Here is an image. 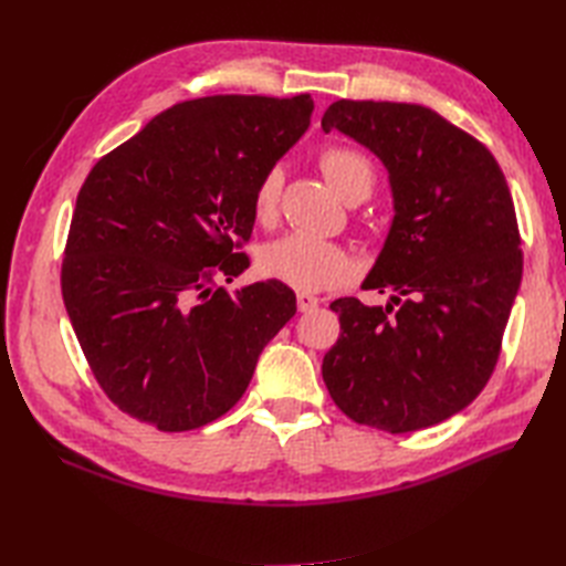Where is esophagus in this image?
Returning a JSON list of instances; mask_svg holds the SVG:
<instances>
[{"label":"esophagus","instance_id":"1","mask_svg":"<svg viewBox=\"0 0 566 566\" xmlns=\"http://www.w3.org/2000/svg\"><path fill=\"white\" fill-rule=\"evenodd\" d=\"M316 306H318V300H316L314 295H310V293H300V295H297V310H300L302 314L314 312Z\"/></svg>","mask_w":566,"mask_h":566}]
</instances>
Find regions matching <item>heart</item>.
<instances>
[{"instance_id":"obj_1","label":"heart","mask_w":566,"mask_h":566,"mask_svg":"<svg viewBox=\"0 0 566 566\" xmlns=\"http://www.w3.org/2000/svg\"><path fill=\"white\" fill-rule=\"evenodd\" d=\"M318 165L325 179L345 200L356 193H370L375 175L370 160L361 150L328 146L321 150ZM281 186L283 172L279 167L269 169L256 184L252 210L260 224H271L276 219ZM256 269L264 279L279 281L297 293H323V290L347 283L354 273V264L345 248L306 233H290L264 245L256 254Z\"/></svg>"}]
</instances>
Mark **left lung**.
Here are the masks:
<instances>
[{
  "mask_svg": "<svg viewBox=\"0 0 566 566\" xmlns=\"http://www.w3.org/2000/svg\"><path fill=\"white\" fill-rule=\"evenodd\" d=\"M380 158L394 219L364 290L339 297L323 382L342 413L391 434L455 416L484 389L522 283V241L491 150L432 108L339 98L323 113Z\"/></svg>",
  "mask_w": 566,
  "mask_h": 566,
  "instance_id": "obj_1",
  "label": "left lung"
}]
</instances>
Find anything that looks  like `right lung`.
I'll list each match as a JSON object with an SVG mask.
<instances>
[{
    "instance_id": "add662e5",
    "label": "right lung",
    "mask_w": 566,
    "mask_h": 566,
    "mask_svg": "<svg viewBox=\"0 0 566 566\" xmlns=\"http://www.w3.org/2000/svg\"><path fill=\"white\" fill-rule=\"evenodd\" d=\"M314 101L219 94L163 111L84 179L61 269L94 378L132 418L198 430L243 397L295 316L279 281L229 293L250 266L260 179L310 127Z\"/></svg>"
}]
</instances>
